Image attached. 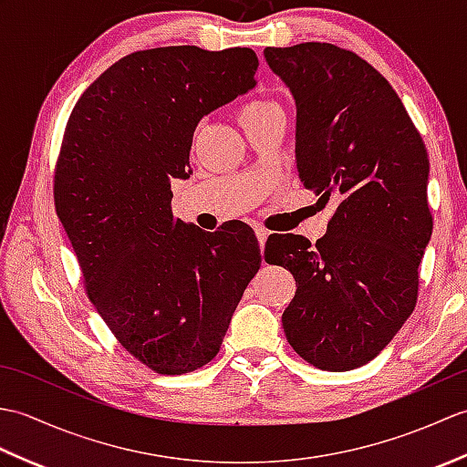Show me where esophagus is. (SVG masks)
Masks as SVG:
<instances>
[{
    "mask_svg": "<svg viewBox=\"0 0 467 467\" xmlns=\"http://www.w3.org/2000/svg\"><path fill=\"white\" fill-rule=\"evenodd\" d=\"M254 234H256V239H259L261 246H265L266 239H269V231H266V228H263V226H256L254 228Z\"/></svg>",
    "mask_w": 467,
    "mask_h": 467,
    "instance_id": "34e87169",
    "label": "esophagus"
}]
</instances>
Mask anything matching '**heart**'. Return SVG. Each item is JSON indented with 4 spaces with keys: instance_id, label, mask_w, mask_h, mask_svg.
<instances>
[{
    "instance_id": "heart-1",
    "label": "heart",
    "mask_w": 467,
    "mask_h": 467,
    "mask_svg": "<svg viewBox=\"0 0 467 467\" xmlns=\"http://www.w3.org/2000/svg\"><path fill=\"white\" fill-rule=\"evenodd\" d=\"M236 116H239V122L243 124L244 130L256 124H265L271 120H285V112L281 104L269 96H256V98H251V100H246L239 108Z\"/></svg>"
}]
</instances>
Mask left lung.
I'll return each instance as SVG.
<instances>
[{"label":"left lung","instance_id":"1","mask_svg":"<svg viewBox=\"0 0 467 467\" xmlns=\"http://www.w3.org/2000/svg\"><path fill=\"white\" fill-rule=\"evenodd\" d=\"M265 57L295 98L303 186L325 204L339 198L315 246L273 236L296 283L283 329L306 363L349 371L379 355L418 303L433 228L428 150L391 84L349 49L306 42Z\"/></svg>","mask_w":467,"mask_h":467}]
</instances>
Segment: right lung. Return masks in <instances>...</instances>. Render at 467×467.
Instances as JSON below:
<instances>
[{"label": "right lung", "mask_w": 467, "mask_h": 467, "mask_svg": "<svg viewBox=\"0 0 467 467\" xmlns=\"http://www.w3.org/2000/svg\"><path fill=\"white\" fill-rule=\"evenodd\" d=\"M251 47L168 46L118 59L76 102L54 201L88 296L124 349L162 375L214 359L261 266L249 226L204 233L172 214L192 134L254 88Z\"/></svg>", "instance_id": "obj_1"}]
</instances>
